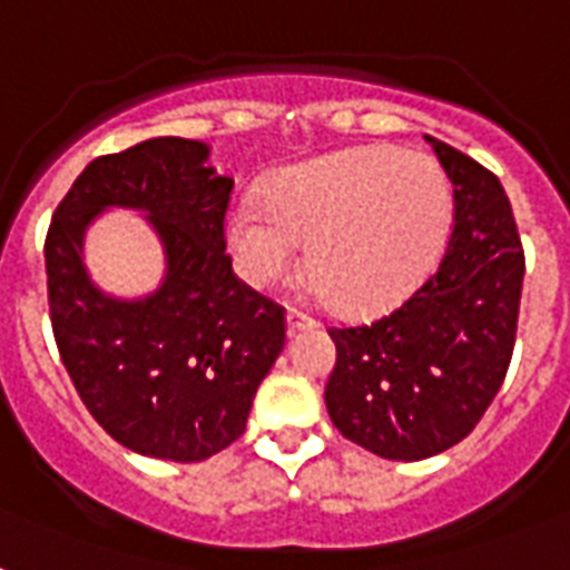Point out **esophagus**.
Segmentation results:
<instances>
[{
    "label": "esophagus",
    "mask_w": 570,
    "mask_h": 570,
    "mask_svg": "<svg viewBox=\"0 0 570 570\" xmlns=\"http://www.w3.org/2000/svg\"><path fill=\"white\" fill-rule=\"evenodd\" d=\"M286 325H289V331H307V328H313V325H316V320H313L311 313H304V311H298V307H289V311H286Z\"/></svg>",
    "instance_id": "obj_1"
}]
</instances>
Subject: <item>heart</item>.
Returning a JSON list of instances; mask_svg holds the SVG:
<instances>
[{"mask_svg": "<svg viewBox=\"0 0 570 570\" xmlns=\"http://www.w3.org/2000/svg\"><path fill=\"white\" fill-rule=\"evenodd\" d=\"M452 227V186L441 165L396 147H361L302 165L268 200L242 197L227 245L254 286L293 275L307 242V277L343 311L405 298L441 257Z\"/></svg>", "mask_w": 570, "mask_h": 570, "instance_id": "1", "label": "heart"}]
</instances>
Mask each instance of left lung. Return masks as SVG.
<instances>
[{
  "label": "left lung",
  "instance_id": "left-lung-1",
  "mask_svg": "<svg viewBox=\"0 0 570 570\" xmlns=\"http://www.w3.org/2000/svg\"><path fill=\"white\" fill-rule=\"evenodd\" d=\"M429 141L455 200L441 263L379 320L328 328L337 346L325 384L331 423L390 461L429 459L476 429L512 361L527 268L500 180Z\"/></svg>",
  "mask_w": 570,
  "mask_h": 570
}]
</instances>
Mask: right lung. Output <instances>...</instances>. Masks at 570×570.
<instances>
[{
	"mask_svg": "<svg viewBox=\"0 0 570 570\" xmlns=\"http://www.w3.org/2000/svg\"><path fill=\"white\" fill-rule=\"evenodd\" d=\"M206 159L204 141L174 136L94 159L43 245L61 364L94 420L150 459L204 461L230 446L286 340L284 307L233 275V180ZM106 205L141 208L164 239L166 281L145 299H111L83 272V230Z\"/></svg>",
	"mask_w": 570,
	"mask_h": 570,
	"instance_id": "obj_1",
	"label": "right lung"
}]
</instances>
